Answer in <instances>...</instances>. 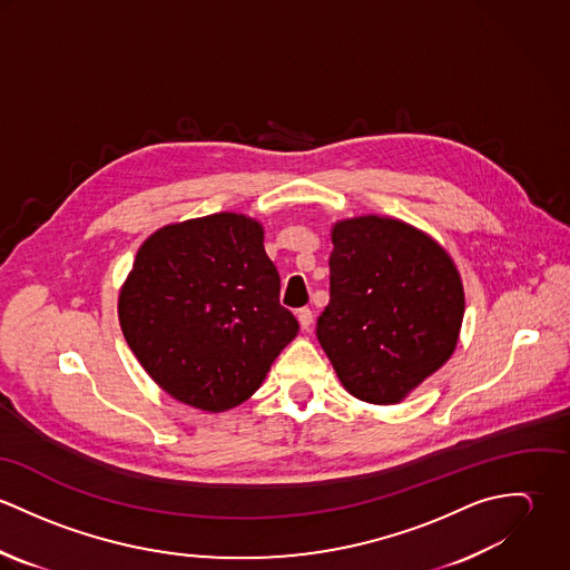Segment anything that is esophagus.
Listing matches in <instances>:
<instances>
[{
    "instance_id": "1",
    "label": "esophagus",
    "mask_w": 570,
    "mask_h": 570,
    "mask_svg": "<svg viewBox=\"0 0 570 570\" xmlns=\"http://www.w3.org/2000/svg\"><path fill=\"white\" fill-rule=\"evenodd\" d=\"M298 323L303 328H309V326L314 325V312L312 309H307V307H303V309H298Z\"/></svg>"
}]
</instances>
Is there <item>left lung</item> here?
<instances>
[{
	"label": "left lung",
	"instance_id": "1",
	"mask_svg": "<svg viewBox=\"0 0 570 570\" xmlns=\"http://www.w3.org/2000/svg\"><path fill=\"white\" fill-rule=\"evenodd\" d=\"M331 239L318 342L353 397L397 404L456 346L461 276L441 245L397 219H346Z\"/></svg>",
	"mask_w": 570,
	"mask_h": 570
}]
</instances>
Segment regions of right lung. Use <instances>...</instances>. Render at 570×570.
<instances>
[{
    "mask_svg": "<svg viewBox=\"0 0 570 570\" xmlns=\"http://www.w3.org/2000/svg\"><path fill=\"white\" fill-rule=\"evenodd\" d=\"M254 219L219 213L166 226L138 249L118 316L145 371L181 404L239 406L296 337Z\"/></svg>",
    "mask_w": 570,
    "mask_h": 570,
    "instance_id": "add662e5",
    "label": "right lung"
}]
</instances>
